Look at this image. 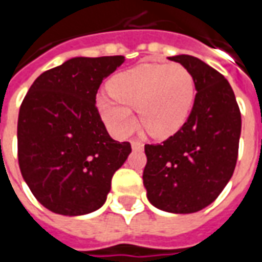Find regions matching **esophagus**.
I'll list each match as a JSON object with an SVG mask.
<instances>
[{
    "label": "esophagus",
    "mask_w": 262,
    "mask_h": 262,
    "mask_svg": "<svg viewBox=\"0 0 262 262\" xmlns=\"http://www.w3.org/2000/svg\"><path fill=\"white\" fill-rule=\"evenodd\" d=\"M131 148H133L134 151H142V149H144V144H142L141 141H133V142H131Z\"/></svg>",
    "instance_id": "1"
}]
</instances>
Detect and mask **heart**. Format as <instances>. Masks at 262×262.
Here are the masks:
<instances>
[{
    "instance_id": "b5f03b06",
    "label": "heart",
    "mask_w": 262,
    "mask_h": 262,
    "mask_svg": "<svg viewBox=\"0 0 262 262\" xmlns=\"http://www.w3.org/2000/svg\"><path fill=\"white\" fill-rule=\"evenodd\" d=\"M111 96L100 94L96 107L113 134L128 137L140 121L155 138L179 131L192 111L196 94L193 76L178 63H144L116 75L108 83Z\"/></svg>"
}]
</instances>
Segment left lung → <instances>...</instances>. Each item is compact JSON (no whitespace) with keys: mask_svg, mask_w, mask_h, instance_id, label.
<instances>
[{"mask_svg":"<svg viewBox=\"0 0 262 262\" xmlns=\"http://www.w3.org/2000/svg\"><path fill=\"white\" fill-rule=\"evenodd\" d=\"M168 59L190 72L198 93L181 129L162 144L145 145L142 179L151 205L187 214L213 203L233 176L241 114L222 73L189 55Z\"/></svg>","mask_w":262,"mask_h":262,"instance_id":"obj_1","label":"left lung"}]
</instances>
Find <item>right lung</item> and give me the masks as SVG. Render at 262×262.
Masks as SVG:
<instances>
[{"instance_id": "1", "label": "right lung", "mask_w": 262, "mask_h": 262, "mask_svg": "<svg viewBox=\"0 0 262 262\" xmlns=\"http://www.w3.org/2000/svg\"><path fill=\"white\" fill-rule=\"evenodd\" d=\"M124 56L72 57L39 76L18 117L22 178L48 210L83 216L104 205L111 178L127 161L129 142L113 140L96 94Z\"/></svg>"}]
</instances>
